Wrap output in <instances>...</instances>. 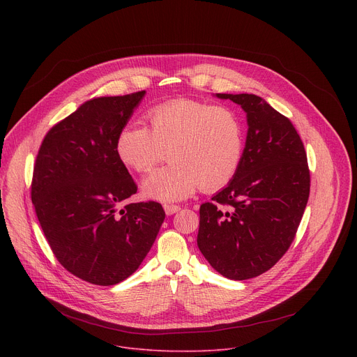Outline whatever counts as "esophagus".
Instances as JSON below:
<instances>
[{
  "instance_id": "obj_1",
  "label": "esophagus",
  "mask_w": 357,
  "mask_h": 357,
  "mask_svg": "<svg viewBox=\"0 0 357 357\" xmlns=\"http://www.w3.org/2000/svg\"><path fill=\"white\" fill-rule=\"evenodd\" d=\"M164 211H165V213H167L168 216H171V215L179 212V211H181V206H179V205H164Z\"/></svg>"
}]
</instances>
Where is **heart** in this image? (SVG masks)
<instances>
[{
  "instance_id": "b5f03b06",
  "label": "heart",
  "mask_w": 357,
  "mask_h": 357,
  "mask_svg": "<svg viewBox=\"0 0 357 357\" xmlns=\"http://www.w3.org/2000/svg\"><path fill=\"white\" fill-rule=\"evenodd\" d=\"M146 120L148 127L123 128L116 142L120 161L138 174L151 171L168 155L171 164L144 179L146 197L183 200L197 188L218 190L237 174L244 154V126L233 109L178 98L151 109Z\"/></svg>"
}]
</instances>
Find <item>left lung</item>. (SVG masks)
<instances>
[{
	"mask_svg": "<svg viewBox=\"0 0 357 357\" xmlns=\"http://www.w3.org/2000/svg\"><path fill=\"white\" fill-rule=\"evenodd\" d=\"M247 114L243 161L212 202L200 205L197 247L230 280L268 271L289 248L310 197L311 176L295 127L256 94L218 93Z\"/></svg>",
	"mask_w": 357,
	"mask_h": 357,
	"instance_id": "obj_1",
	"label": "left lung"
}]
</instances>
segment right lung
Wrapping results in <instances>:
<instances>
[{"label": "right lung", "instance_id": "add662e5", "mask_svg": "<svg viewBox=\"0 0 357 357\" xmlns=\"http://www.w3.org/2000/svg\"><path fill=\"white\" fill-rule=\"evenodd\" d=\"M144 94L86 101L47 131L33 165L31 197L50 250L94 285L128 278L165 219L161 203L128 202L137 185L116 151Z\"/></svg>", "mask_w": 357, "mask_h": 357}]
</instances>
